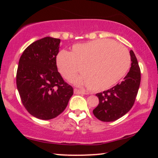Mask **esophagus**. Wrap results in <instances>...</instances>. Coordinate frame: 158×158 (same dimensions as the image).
I'll use <instances>...</instances> for the list:
<instances>
[{"mask_svg": "<svg viewBox=\"0 0 158 158\" xmlns=\"http://www.w3.org/2000/svg\"><path fill=\"white\" fill-rule=\"evenodd\" d=\"M74 94H85L86 93H85L84 90H81L77 89V88H75V89H74Z\"/></svg>", "mask_w": 158, "mask_h": 158, "instance_id": "esophagus-1", "label": "esophagus"}]
</instances>
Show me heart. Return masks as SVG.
Wrapping results in <instances>:
<instances>
[{
	"label": "heart",
	"mask_w": 158,
	"mask_h": 158,
	"mask_svg": "<svg viewBox=\"0 0 158 158\" xmlns=\"http://www.w3.org/2000/svg\"><path fill=\"white\" fill-rule=\"evenodd\" d=\"M56 61L65 79L73 80L81 71L83 75L77 79L78 84L86 85L93 91H102L126 75L131 57L124 46L103 39L73 45L70 52H59Z\"/></svg>",
	"instance_id": "b5f03b06"
}]
</instances>
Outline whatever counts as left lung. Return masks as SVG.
I'll use <instances>...</instances> for the list:
<instances>
[{"label":"left lung","instance_id":"8db88e82","mask_svg":"<svg viewBox=\"0 0 158 158\" xmlns=\"http://www.w3.org/2000/svg\"><path fill=\"white\" fill-rule=\"evenodd\" d=\"M131 66L124 80L108 90L98 93L99 105L94 115L102 122H113L128 113L134 106L140 84V69L133 50L130 51Z\"/></svg>","mask_w":158,"mask_h":158}]
</instances>
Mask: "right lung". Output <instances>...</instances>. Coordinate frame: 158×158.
Listing matches in <instances>:
<instances>
[{"label":"right lung","instance_id":"1","mask_svg":"<svg viewBox=\"0 0 158 158\" xmlns=\"http://www.w3.org/2000/svg\"><path fill=\"white\" fill-rule=\"evenodd\" d=\"M61 40L45 37L34 41L19 59L16 85L21 102L33 117L53 119L64 111L73 88L59 73L56 56Z\"/></svg>","mask_w":158,"mask_h":158}]
</instances>
